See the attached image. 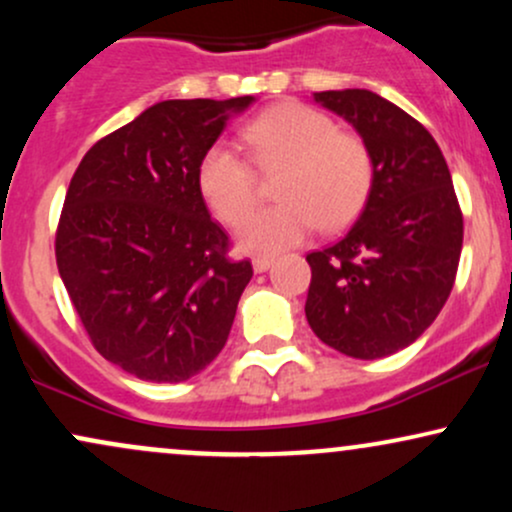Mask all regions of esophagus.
<instances>
[{"label":"esophagus","instance_id":"obj_1","mask_svg":"<svg viewBox=\"0 0 512 512\" xmlns=\"http://www.w3.org/2000/svg\"><path fill=\"white\" fill-rule=\"evenodd\" d=\"M272 262H274V257L257 255V257H252V269H255L257 274H262V272H267L269 267H272Z\"/></svg>","mask_w":512,"mask_h":512}]
</instances>
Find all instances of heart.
Returning a JSON list of instances; mask_svg holds the SVG:
<instances>
[{
	"label": "heart",
	"mask_w": 512,
	"mask_h": 512,
	"mask_svg": "<svg viewBox=\"0 0 512 512\" xmlns=\"http://www.w3.org/2000/svg\"><path fill=\"white\" fill-rule=\"evenodd\" d=\"M245 144L262 170H279L274 207L240 231V248L276 252L298 245L320 226L339 231L358 219L373 190V156L366 142L337 129V122L303 103H279L243 129ZM197 187L207 207L228 226H240L260 199L250 161L226 142L199 158Z\"/></svg>",
	"instance_id": "b5f03b06"
}]
</instances>
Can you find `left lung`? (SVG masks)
I'll return each instance as SVG.
<instances>
[{
  "mask_svg": "<svg viewBox=\"0 0 512 512\" xmlns=\"http://www.w3.org/2000/svg\"><path fill=\"white\" fill-rule=\"evenodd\" d=\"M344 117L373 156V190L351 231L310 252L305 317L332 349L383 358L414 344L455 284L462 211L436 139L366 88L313 93Z\"/></svg>",
  "mask_w": 512,
  "mask_h": 512,
  "instance_id": "8db88e82",
  "label": "left lung"
}]
</instances>
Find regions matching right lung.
I'll list each match as a JSON object with an SVG mask.
<instances>
[{
  "label": "right lung",
  "instance_id": "add662e5",
  "mask_svg": "<svg viewBox=\"0 0 512 512\" xmlns=\"http://www.w3.org/2000/svg\"><path fill=\"white\" fill-rule=\"evenodd\" d=\"M255 96L161 101L103 137L69 182L57 269L103 358L182 383L219 356L252 279L197 187L199 158Z\"/></svg>",
  "mask_w": 512,
  "mask_h": 512
}]
</instances>
